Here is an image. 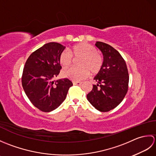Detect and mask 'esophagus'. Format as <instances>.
Listing matches in <instances>:
<instances>
[{"label":"esophagus","mask_w":156,"mask_h":156,"mask_svg":"<svg viewBox=\"0 0 156 156\" xmlns=\"http://www.w3.org/2000/svg\"><path fill=\"white\" fill-rule=\"evenodd\" d=\"M73 84L74 85H78V86H80L82 84V82H78V81H74L73 82Z\"/></svg>","instance_id":"esophagus-1"}]
</instances>
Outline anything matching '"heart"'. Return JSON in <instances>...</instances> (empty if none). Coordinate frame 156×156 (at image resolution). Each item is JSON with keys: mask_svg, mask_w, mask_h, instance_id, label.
Masks as SVG:
<instances>
[{"mask_svg": "<svg viewBox=\"0 0 156 156\" xmlns=\"http://www.w3.org/2000/svg\"><path fill=\"white\" fill-rule=\"evenodd\" d=\"M70 53L74 58H81L79 66L80 68H69L62 72V75L71 80L78 81L87 78L90 74H97L102 68V59L97 53V49L88 43L82 42L74 45L70 49ZM67 51H63L59 55V60L64 68L72 64V56Z\"/></svg>", "mask_w": 156, "mask_h": 156, "instance_id": "1", "label": "heart"}]
</instances>
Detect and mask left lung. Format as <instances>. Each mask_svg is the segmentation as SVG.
<instances>
[{
    "label": "left lung",
    "mask_w": 156,
    "mask_h": 156,
    "mask_svg": "<svg viewBox=\"0 0 156 156\" xmlns=\"http://www.w3.org/2000/svg\"><path fill=\"white\" fill-rule=\"evenodd\" d=\"M95 45L103 55L101 70L94 78L97 82L87 99L101 112H108L121 103L128 90L129 73L125 61L110 45L97 41Z\"/></svg>",
    "instance_id": "8db88e82"
}]
</instances>
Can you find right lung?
<instances>
[{"label": "right lung", "mask_w": 156, "mask_h": 156, "mask_svg": "<svg viewBox=\"0 0 156 156\" xmlns=\"http://www.w3.org/2000/svg\"><path fill=\"white\" fill-rule=\"evenodd\" d=\"M64 49L58 43L46 44L29 55L23 68V90L31 103L43 112L57 108L73 85L68 78L54 80L62 68L59 58Z\"/></svg>", "instance_id": "add662e5"}]
</instances>
